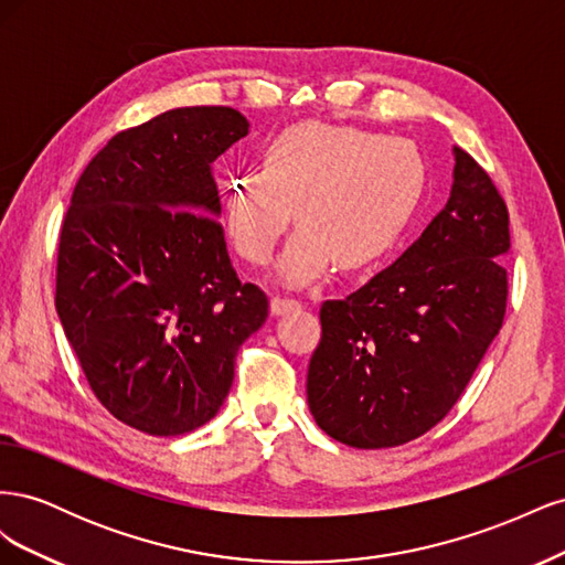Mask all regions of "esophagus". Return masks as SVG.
<instances>
[{
    "label": "esophagus",
    "instance_id": "34e87169",
    "mask_svg": "<svg viewBox=\"0 0 565 565\" xmlns=\"http://www.w3.org/2000/svg\"><path fill=\"white\" fill-rule=\"evenodd\" d=\"M301 309V301L297 299H287V297H273L270 299V313L282 316L289 311H299Z\"/></svg>",
    "mask_w": 565,
    "mask_h": 565
}]
</instances>
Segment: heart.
<instances>
[{
    "mask_svg": "<svg viewBox=\"0 0 565 565\" xmlns=\"http://www.w3.org/2000/svg\"><path fill=\"white\" fill-rule=\"evenodd\" d=\"M426 183L417 148L374 131L301 122L264 152V169L235 174L224 195V224L233 247L266 264L295 210L278 278L301 287L337 259L361 268L384 259L413 221Z\"/></svg>",
    "mask_w": 565,
    "mask_h": 565,
    "instance_id": "b5f03b06",
    "label": "heart"
}]
</instances>
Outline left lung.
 Instances as JSON below:
<instances>
[{
	"label": "left lung",
	"mask_w": 565,
	"mask_h": 565,
	"mask_svg": "<svg viewBox=\"0 0 565 565\" xmlns=\"http://www.w3.org/2000/svg\"><path fill=\"white\" fill-rule=\"evenodd\" d=\"M450 198L396 262L324 301L306 396L320 429L351 448L426 434L467 388L507 306L509 212L476 160L452 146Z\"/></svg>",
	"instance_id": "8db88e82"
}]
</instances>
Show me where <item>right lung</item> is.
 Returning a JSON list of instances; mask_svg holds the SVG:
<instances>
[{
	"mask_svg": "<svg viewBox=\"0 0 565 565\" xmlns=\"http://www.w3.org/2000/svg\"><path fill=\"white\" fill-rule=\"evenodd\" d=\"M249 134L224 106L167 110L87 164L58 243L56 311L96 398L150 436L224 405L268 299L235 276L212 164Z\"/></svg>",
	"mask_w": 565,
	"mask_h": 565,
	"instance_id": "obj_1",
	"label": "right lung"
}]
</instances>
